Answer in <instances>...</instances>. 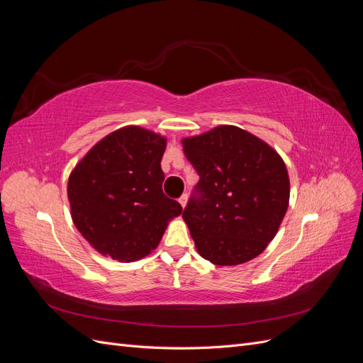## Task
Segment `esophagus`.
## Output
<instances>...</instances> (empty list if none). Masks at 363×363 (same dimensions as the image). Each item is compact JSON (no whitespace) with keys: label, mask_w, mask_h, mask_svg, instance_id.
Listing matches in <instances>:
<instances>
[{"label":"esophagus","mask_w":363,"mask_h":363,"mask_svg":"<svg viewBox=\"0 0 363 363\" xmlns=\"http://www.w3.org/2000/svg\"><path fill=\"white\" fill-rule=\"evenodd\" d=\"M179 203L182 204V207H184V206H186V203H188V195L183 194V195L180 196V199H179Z\"/></svg>","instance_id":"1"}]
</instances>
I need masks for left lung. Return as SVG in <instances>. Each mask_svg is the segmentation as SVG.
Wrapping results in <instances>:
<instances>
[{"label": "left lung", "instance_id": "left-lung-1", "mask_svg": "<svg viewBox=\"0 0 363 363\" xmlns=\"http://www.w3.org/2000/svg\"><path fill=\"white\" fill-rule=\"evenodd\" d=\"M183 151L200 175L183 219L201 257L221 267L257 257L288 211L286 164L265 142L233 125L183 139Z\"/></svg>", "mask_w": 363, "mask_h": 363}]
</instances>
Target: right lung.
Here are the masks:
<instances>
[{"mask_svg":"<svg viewBox=\"0 0 363 363\" xmlns=\"http://www.w3.org/2000/svg\"><path fill=\"white\" fill-rule=\"evenodd\" d=\"M167 139L140 127L113 131L87 152L68 180L72 221L104 256L135 262L155 250L182 206L162 191Z\"/></svg>","mask_w":363,"mask_h":363,"instance_id":"obj_1","label":"right lung"}]
</instances>
